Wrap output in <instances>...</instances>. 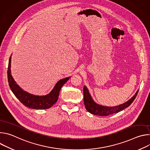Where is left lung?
<instances>
[{"label":"left lung","instance_id":"left-lung-1","mask_svg":"<svg viewBox=\"0 0 150 150\" xmlns=\"http://www.w3.org/2000/svg\"><path fill=\"white\" fill-rule=\"evenodd\" d=\"M83 102L87 110L90 113L95 115L106 116L113 113H118L120 111L127 108V107H129L135 99L138 91H137L136 94L129 100H128L127 102L123 103V104H120L115 107H106L96 104L92 99L87 88L85 86L83 87Z\"/></svg>","mask_w":150,"mask_h":150}]
</instances>
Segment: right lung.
<instances>
[{
  "label": "right lung",
  "instance_id": "right-lung-1",
  "mask_svg": "<svg viewBox=\"0 0 150 150\" xmlns=\"http://www.w3.org/2000/svg\"><path fill=\"white\" fill-rule=\"evenodd\" d=\"M11 56L9 58L8 68L9 85L12 93L21 103L27 108L34 109H47L53 106L58 99L61 88L69 79L70 77L61 79L57 82L53 90L48 95L45 96H35L23 91L16 83L11 74Z\"/></svg>",
  "mask_w": 150,
  "mask_h": 150
}]
</instances>
